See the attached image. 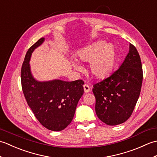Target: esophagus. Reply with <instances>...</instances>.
Segmentation results:
<instances>
[{
    "instance_id": "34e87169",
    "label": "esophagus",
    "mask_w": 157,
    "mask_h": 157,
    "mask_svg": "<svg viewBox=\"0 0 157 157\" xmlns=\"http://www.w3.org/2000/svg\"><path fill=\"white\" fill-rule=\"evenodd\" d=\"M84 92L86 93H88V92H89L90 91V87L89 85L86 84H85L84 85Z\"/></svg>"
}]
</instances>
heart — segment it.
Segmentation results:
<instances>
[{"mask_svg": "<svg viewBox=\"0 0 157 157\" xmlns=\"http://www.w3.org/2000/svg\"><path fill=\"white\" fill-rule=\"evenodd\" d=\"M78 58L82 61H90L89 69L96 78H105L110 74L115 61V51L112 44H106L101 41L93 43L81 50ZM76 69L79 67L73 63Z\"/></svg>", "mask_w": 157, "mask_h": 157, "instance_id": "1", "label": "heart"}]
</instances>
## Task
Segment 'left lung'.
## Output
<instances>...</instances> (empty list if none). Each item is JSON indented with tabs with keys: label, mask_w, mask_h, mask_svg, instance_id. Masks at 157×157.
<instances>
[{
	"label": "left lung",
	"mask_w": 157,
	"mask_h": 157,
	"mask_svg": "<svg viewBox=\"0 0 157 157\" xmlns=\"http://www.w3.org/2000/svg\"><path fill=\"white\" fill-rule=\"evenodd\" d=\"M142 79L140 56L135 46L130 44L128 54L120 67L93 86L98 117L109 125L126 121L138 100Z\"/></svg>",
	"instance_id": "8db88e82"
}]
</instances>
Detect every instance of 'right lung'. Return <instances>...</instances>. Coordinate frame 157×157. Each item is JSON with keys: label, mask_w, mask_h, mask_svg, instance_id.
Wrapping results in <instances>:
<instances>
[{"label": "right lung", "mask_w": 157, "mask_h": 157, "mask_svg": "<svg viewBox=\"0 0 157 157\" xmlns=\"http://www.w3.org/2000/svg\"><path fill=\"white\" fill-rule=\"evenodd\" d=\"M39 39L26 53L21 70V87L28 105L38 121L48 129L61 131L71 122L79 100L84 94L82 79L38 82L33 78L29 61L34 50L44 42Z\"/></svg>", "instance_id": "add662e5"}]
</instances>
